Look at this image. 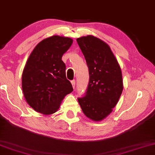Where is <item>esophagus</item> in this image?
I'll return each instance as SVG.
<instances>
[{"label": "esophagus", "mask_w": 155, "mask_h": 155, "mask_svg": "<svg viewBox=\"0 0 155 155\" xmlns=\"http://www.w3.org/2000/svg\"><path fill=\"white\" fill-rule=\"evenodd\" d=\"M71 85H72V87H73V88L74 89V87H75V84H76V81H75V80H73V81H71Z\"/></svg>", "instance_id": "1"}]
</instances>
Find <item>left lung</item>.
<instances>
[{
	"label": "left lung",
	"mask_w": 155,
	"mask_h": 155,
	"mask_svg": "<svg viewBox=\"0 0 155 155\" xmlns=\"http://www.w3.org/2000/svg\"><path fill=\"white\" fill-rule=\"evenodd\" d=\"M88 67L86 94L78 101L85 116L101 121L113 111L120 97L123 81L120 66L105 41L93 35L77 39Z\"/></svg>",
	"instance_id": "1"
}]
</instances>
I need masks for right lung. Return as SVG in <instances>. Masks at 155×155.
<instances>
[{"instance_id": "right-lung-1", "label": "right lung", "mask_w": 155, "mask_h": 155, "mask_svg": "<svg viewBox=\"0 0 155 155\" xmlns=\"http://www.w3.org/2000/svg\"><path fill=\"white\" fill-rule=\"evenodd\" d=\"M72 43L71 38L54 35L38 43L30 54L22 73V91L27 103L37 112L54 114L64 97L73 91L62 61Z\"/></svg>"}]
</instances>
